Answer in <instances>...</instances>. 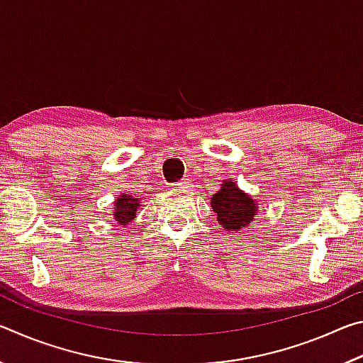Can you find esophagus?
Masks as SVG:
<instances>
[{"label": "esophagus", "mask_w": 363, "mask_h": 363, "mask_svg": "<svg viewBox=\"0 0 363 363\" xmlns=\"http://www.w3.org/2000/svg\"><path fill=\"white\" fill-rule=\"evenodd\" d=\"M187 187H190V181L189 179H181L179 182L171 184V189H174V190H177V189H187Z\"/></svg>", "instance_id": "obj_1"}]
</instances>
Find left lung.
Segmentation results:
<instances>
[{"label":"left lung","instance_id":"left-lung-1","mask_svg":"<svg viewBox=\"0 0 363 363\" xmlns=\"http://www.w3.org/2000/svg\"><path fill=\"white\" fill-rule=\"evenodd\" d=\"M256 205L253 199L243 194L230 181H224L223 187L211 199V208L218 214V223L225 230H238L245 225L253 224Z\"/></svg>","mask_w":363,"mask_h":363}]
</instances>
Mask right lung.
I'll return each mask as SVG.
<instances>
[{
	"label": "right lung",
	"mask_w": 363,
	"mask_h": 363,
	"mask_svg": "<svg viewBox=\"0 0 363 363\" xmlns=\"http://www.w3.org/2000/svg\"><path fill=\"white\" fill-rule=\"evenodd\" d=\"M139 206L138 199H134L131 195H121L120 199H116L115 201V220L121 225H126L128 223H131V219L136 216V210Z\"/></svg>",
	"instance_id": "add662e5"
}]
</instances>
